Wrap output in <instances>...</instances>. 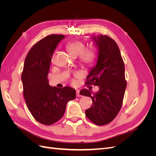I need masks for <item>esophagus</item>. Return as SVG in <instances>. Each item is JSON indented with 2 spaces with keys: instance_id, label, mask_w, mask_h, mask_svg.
<instances>
[{
  "instance_id": "obj_1",
  "label": "esophagus",
  "mask_w": 156,
  "mask_h": 156,
  "mask_svg": "<svg viewBox=\"0 0 156 156\" xmlns=\"http://www.w3.org/2000/svg\"><path fill=\"white\" fill-rule=\"evenodd\" d=\"M76 95H77V97H81V94H79V90H76Z\"/></svg>"
}]
</instances>
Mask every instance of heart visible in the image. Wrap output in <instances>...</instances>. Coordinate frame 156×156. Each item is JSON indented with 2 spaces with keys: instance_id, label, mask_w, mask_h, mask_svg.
Returning <instances> with one entry per match:
<instances>
[{
  "instance_id": "heart-1",
  "label": "heart",
  "mask_w": 156,
  "mask_h": 156,
  "mask_svg": "<svg viewBox=\"0 0 156 156\" xmlns=\"http://www.w3.org/2000/svg\"><path fill=\"white\" fill-rule=\"evenodd\" d=\"M66 50L69 55L75 57L80 55V60L86 65H92L98 58V53L94 48L86 49V46L81 41H73L66 45ZM76 75H79L78 73Z\"/></svg>"
}]
</instances>
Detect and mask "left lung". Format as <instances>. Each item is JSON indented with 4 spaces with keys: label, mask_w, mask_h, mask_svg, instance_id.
<instances>
[{
    "label": "left lung",
    "mask_w": 156,
    "mask_h": 156,
    "mask_svg": "<svg viewBox=\"0 0 156 156\" xmlns=\"http://www.w3.org/2000/svg\"><path fill=\"white\" fill-rule=\"evenodd\" d=\"M98 48L96 64L87 77L86 84L98 86L92 93L82 89L80 94L90 97L92 105L85 111L88 119L98 126L110 123L120 111L126 88L125 67L120 49L114 40L106 35L92 36Z\"/></svg>",
    "instance_id": "left-lung-1"
}]
</instances>
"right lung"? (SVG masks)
Masks as SVG:
<instances>
[{"label": "right lung", "instance_id": "1", "mask_svg": "<svg viewBox=\"0 0 156 156\" xmlns=\"http://www.w3.org/2000/svg\"><path fill=\"white\" fill-rule=\"evenodd\" d=\"M64 37L51 34L37 42L26 56L21 75L27 107L36 120L47 126L58 121L64 114L67 103L76 96L74 88L53 87L48 79L53 52Z\"/></svg>", "mask_w": 156, "mask_h": 156}]
</instances>
